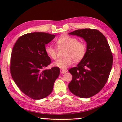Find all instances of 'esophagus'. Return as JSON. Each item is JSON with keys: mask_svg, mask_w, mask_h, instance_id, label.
<instances>
[{"mask_svg": "<svg viewBox=\"0 0 122 122\" xmlns=\"http://www.w3.org/2000/svg\"><path fill=\"white\" fill-rule=\"evenodd\" d=\"M60 71H61V74H64V73H66V70L61 69L60 70Z\"/></svg>", "mask_w": 122, "mask_h": 122, "instance_id": "34e87169", "label": "esophagus"}]
</instances>
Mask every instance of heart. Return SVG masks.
I'll return each mask as SVG.
<instances>
[{
    "instance_id": "heart-1",
    "label": "heart",
    "mask_w": 122,
    "mask_h": 122,
    "mask_svg": "<svg viewBox=\"0 0 122 122\" xmlns=\"http://www.w3.org/2000/svg\"><path fill=\"white\" fill-rule=\"evenodd\" d=\"M58 49L65 48L63 53L64 58L58 60L54 65L61 69H66L74 62L78 63L82 61L86 56L87 51L86 43L78 41L77 38L69 35H62L56 41ZM46 54L51 59H57L58 50L51 46H47L45 48Z\"/></svg>"
}]
</instances>
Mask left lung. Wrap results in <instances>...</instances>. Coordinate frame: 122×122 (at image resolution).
I'll use <instances>...</instances> for the list:
<instances>
[{
  "label": "left lung",
  "mask_w": 122,
  "mask_h": 122,
  "mask_svg": "<svg viewBox=\"0 0 122 122\" xmlns=\"http://www.w3.org/2000/svg\"><path fill=\"white\" fill-rule=\"evenodd\" d=\"M86 42V54L76 67L68 70L72 79L68 88L73 94L88 98L97 94L107 81L113 64L112 53L104 35L95 29H78L69 33Z\"/></svg>",
  "instance_id": "1"
}]
</instances>
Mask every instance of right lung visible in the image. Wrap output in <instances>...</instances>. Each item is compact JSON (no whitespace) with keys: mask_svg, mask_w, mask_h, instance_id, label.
<instances>
[{"mask_svg":"<svg viewBox=\"0 0 122 122\" xmlns=\"http://www.w3.org/2000/svg\"><path fill=\"white\" fill-rule=\"evenodd\" d=\"M55 35L34 32L18 38L11 51L10 71L16 86L31 99H43L49 96L60 74L58 66L46 68L51 63L45 51L46 45Z\"/></svg>","mask_w":122,"mask_h":122,"instance_id":"right-lung-1","label":"right lung"}]
</instances>
